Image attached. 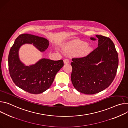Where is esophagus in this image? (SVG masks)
Instances as JSON below:
<instances>
[{"label":"esophagus","instance_id":"obj_1","mask_svg":"<svg viewBox=\"0 0 128 128\" xmlns=\"http://www.w3.org/2000/svg\"><path fill=\"white\" fill-rule=\"evenodd\" d=\"M69 60H68V59H67V58H66V59H65L64 60V63L65 64L68 63H69Z\"/></svg>","mask_w":128,"mask_h":128}]
</instances>
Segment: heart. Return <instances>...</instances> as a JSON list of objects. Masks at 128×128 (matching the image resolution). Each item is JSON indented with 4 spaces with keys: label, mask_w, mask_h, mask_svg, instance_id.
I'll return each instance as SVG.
<instances>
[{
    "label": "heart",
    "mask_w": 128,
    "mask_h": 128,
    "mask_svg": "<svg viewBox=\"0 0 128 128\" xmlns=\"http://www.w3.org/2000/svg\"><path fill=\"white\" fill-rule=\"evenodd\" d=\"M67 49L72 52H78L84 54L87 53L89 50V47L86 46V43L79 40L74 41L67 46Z\"/></svg>",
    "instance_id": "obj_1"
}]
</instances>
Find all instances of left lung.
<instances>
[{"instance_id": "8db88e82", "label": "left lung", "mask_w": 128, "mask_h": 128, "mask_svg": "<svg viewBox=\"0 0 128 128\" xmlns=\"http://www.w3.org/2000/svg\"><path fill=\"white\" fill-rule=\"evenodd\" d=\"M96 37L98 48L85 56L72 58L71 63L72 83L76 90L86 94H94L108 87L116 74L118 65V54L112 41L102 35Z\"/></svg>"}]
</instances>
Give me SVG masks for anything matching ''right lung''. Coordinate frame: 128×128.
I'll list each match as a JSON object with an SVG mask.
<instances>
[{
	"mask_svg": "<svg viewBox=\"0 0 128 128\" xmlns=\"http://www.w3.org/2000/svg\"><path fill=\"white\" fill-rule=\"evenodd\" d=\"M26 43H32L41 52L45 51L49 45L48 41L43 37L28 34H20L10 50L9 73L17 86L30 94H40L50 87L64 62L62 60L42 59L35 64L26 66L21 63L18 56L19 48Z\"/></svg>",
	"mask_w": 128,
	"mask_h": 128,
	"instance_id": "add662e5",
	"label": "right lung"
}]
</instances>
